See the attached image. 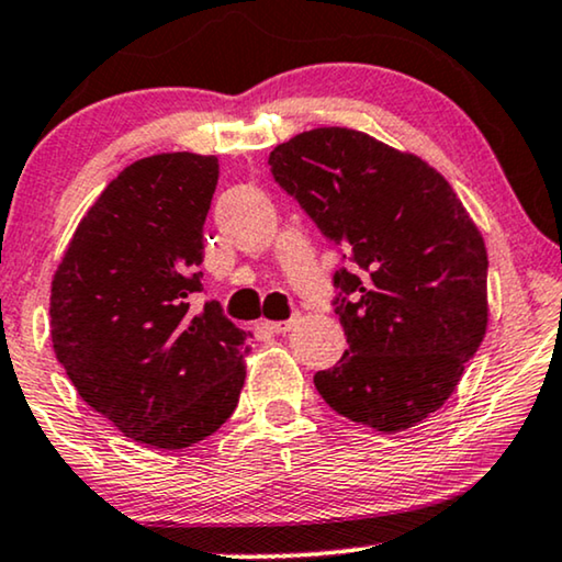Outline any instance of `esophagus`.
<instances>
[{"instance_id":"1","label":"esophagus","mask_w":562,"mask_h":562,"mask_svg":"<svg viewBox=\"0 0 562 562\" xmlns=\"http://www.w3.org/2000/svg\"><path fill=\"white\" fill-rule=\"evenodd\" d=\"M299 322H302V314L294 312L289 319H283V322H263V327L268 329V333H289V329H294Z\"/></svg>"}]
</instances>
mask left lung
Segmentation results:
<instances>
[{"instance_id": "8db88e82", "label": "left lung", "mask_w": 562, "mask_h": 562, "mask_svg": "<svg viewBox=\"0 0 562 562\" xmlns=\"http://www.w3.org/2000/svg\"><path fill=\"white\" fill-rule=\"evenodd\" d=\"M273 181L350 268L333 276L348 350L314 373L337 414L402 432L440 409L486 335L488 256L435 168L348 127L276 145Z\"/></svg>"}]
</instances>
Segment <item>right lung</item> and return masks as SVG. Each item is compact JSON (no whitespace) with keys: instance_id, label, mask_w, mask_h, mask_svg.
<instances>
[{"instance_id":"add662e5","label":"right lung","mask_w":562,"mask_h":562,"mask_svg":"<svg viewBox=\"0 0 562 562\" xmlns=\"http://www.w3.org/2000/svg\"><path fill=\"white\" fill-rule=\"evenodd\" d=\"M214 156L127 166L79 222L50 289L58 363L91 409L145 448H189L225 425L248 333L202 294Z\"/></svg>"}]
</instances>
